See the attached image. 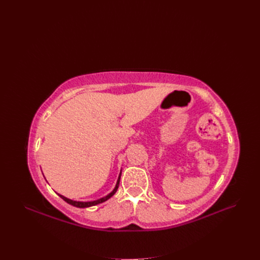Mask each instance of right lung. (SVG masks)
<instances>
[{"mask_svg":"<svg viewBox=\"0 0 260 260\" xmlns=\"http://www.w3.org/2000/svg\"><path fill=\"white\" fill-rule=\"evenodd\" d=\"M120 178H121V172H120V174H119L118 180H117V183H116L115 188L113 189V192L109 193L107 196H105V197H103V198L98 199V200H93V201H75V200H72V199H68V198H66V197H64V196H62V195H60V194H58V195H59L64 201H66L67 203L72 204V206H74V207H76V208H89V207H92V206H97V204L106 201L107 199H109V198L113 197V196L115 195V193L117 192V189H118V187H119Z\"/></svg>","mask_w":260,"mask_h":260,"instance_id":"obj_1","label":"right lung"}]
</instances>
